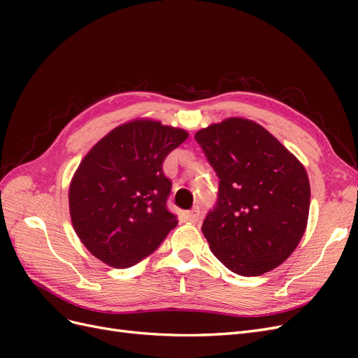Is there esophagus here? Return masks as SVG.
Here are the masks:
<instances>
[{
    "instance_id": "34e87169",
    "label": "esophagus",
    "mask_w": 358,
    "mask_h": 358,
    "mask_svg": "<svg viewBox=\"0 0 358 358\" xmlns=\"http://www.w3.org/2000/svg\"><path fill=\"white\" fill-rule=\"evenodd\" d=\"M185 220L191 224H197L200 221V209L199 208H194L192 210L185 212Z\"/></svg>"
}]
</instances>
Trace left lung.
I'll use <instances>...</instances> for the list:
<instances>
[{
    "instance_id": "obj_1",
    "label": "left lung",
    "mask_w": 358,
    "mask_h": 358,
    "mask_svg": "<svg viewBox=\"0 0 358 358\" xmlns=\"http://www.w3.org/2000/svg\"><path fill=\"white\" fill-rule=\"evenodd\" d=\"M220 180L201 231L231 272L259 276L294 252L306 231L310 185L305 166L264 127L227 117L196 133Z\"/></svg>"
}]
</instances>
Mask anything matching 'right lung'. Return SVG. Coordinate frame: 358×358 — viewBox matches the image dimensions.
<instances>
[{
	"instance_id": "obj_1",
	"label": "right lung",
	"mask_w": 358,
	"mask_h": 358,
	"mask_svg": "<svg viewBox=\"0 0 358 358\" xmlns=\"http://www.w3.org/2000/svg\"><path fill=\"white\" fill-rule=\"evenodd\" d=\"M183 128L137 117L99 140L69 188L73 229L88 251L116 268L152 254L178 216L167 208L166 157L188 138Z\"/></svg>"
}]
</instances>
